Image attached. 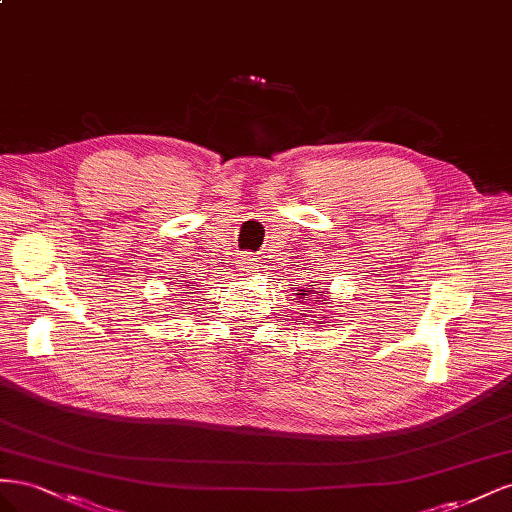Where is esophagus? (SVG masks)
Masks as SVG:
<instances>
[{"label": "esophagus", "instance_id": "1", "mask_svg": "<svg viewBox=\"0 0 512 512\" xmlns=\"http://www.w3.org/2000/svg\"><path fill=\"white\" fill-rule=\"evenodd\" d=\"M240 264H242V268H240V270H244V272H255V268H257V259H255L253 255H244Z\"/></svg>", "mask_w": 512, "mask_h": 512}]
</instances>
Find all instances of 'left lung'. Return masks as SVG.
Returning a JSON list of instances; mask_svg holds the SVG:
<instances>
[{
	"label": "left lung",
	"instance_id": "left-lung-1",
	"mask_svg": "<svg viewBox=\"0 0 512 512\" xmlns=\"http://www.w3.org/2000/svg\"><path fill=\"white\" fill-rule=\"evenodd\" d=\"M300 298L302 296H313L315 298V304H326L324 300H321V296H324V291H319V287H309V289H300V294H298ZM304 317H309V315H304ZM324 324H330V321H324Z\"/></svg>",
	"mask_w": 512,
	"mask_h": 512
}]
</instances>
